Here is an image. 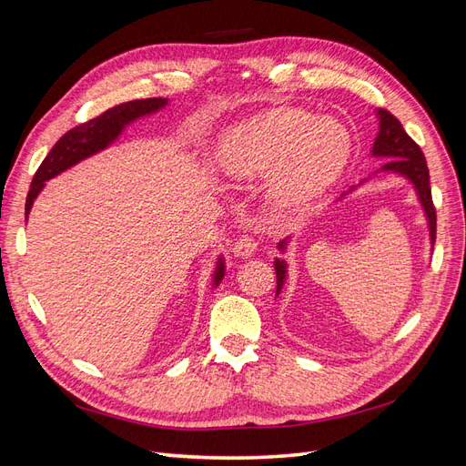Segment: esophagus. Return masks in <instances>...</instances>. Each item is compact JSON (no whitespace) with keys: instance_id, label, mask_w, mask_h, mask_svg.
I'll return each mask as SVG.
<instances>
[{"instance_id":"34e87169","label":"esophagus","mask_w":466,"mask_h":466,"mask_svg":"<svg viewBox=\"0 0 466 466\" xmlns=\"http://www.w3.org/2000/svg\"><path fill=\"white\" fill-rule=\"evenodd\" d=\"M257 252V241L248 235H243L241 238H237V243L233 247V255L237 258H250Z\"/></svg>"}]
</instances>
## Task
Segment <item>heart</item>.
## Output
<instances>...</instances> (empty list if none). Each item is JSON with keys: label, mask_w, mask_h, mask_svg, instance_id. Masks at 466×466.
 <instances>
[{"label": "heart", "mask_w": 466, "mask_h": 466, "mask_svg": "<svg viewBox=\"0 0 466 466\" xmlns=\"http://www.w3.org/2000/svg\"><path fill=\"white\" fill-rule=\"evenodd\" d=\"M350 134L334 118H315L301 108H274L238 122L219 139V171L238 180L270 173L281 208L313 200L342 173Z\"/></svg>", "instance_id": "obj_1"}]
</instances>
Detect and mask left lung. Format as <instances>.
<instances>
[{"label": "left lung", "instance_id": "left-lung-1", "mask_svg": "<svg viewBox=\"0 0 466 466\" xmlns=\"http://www.w3.org/2000/svg\"><path fill=\"white\" fill-rule=\"evenodd\" d=\"M375 116L379 120V134L373 142L371 147V157L375 159H387L383 165H380L377 171L363 178L360 185L351 187L348 192H344L340 198L336 202L344 200L346 196H350L351 192H356L365 182H370V178L379 177V175H397L402 177L404 180H408L412 185L418 202L421 206V211L426 216V223H428V231H430V245L433 250V243H435V208L431 202V187H430V171L426 165V157L421 149L416 146L414 139L408 136L402 128V124L394 118L390 112L387 110H377ZM291 241V235L281 238L278 243V250L281 255H286L288 247ZM274 268H276V278H278V286H276V295L281 293L286 286L288 279V260L286 258H274Z\"/></svg>", "mask_w": 466, "mask_h": 466}]
</instances>
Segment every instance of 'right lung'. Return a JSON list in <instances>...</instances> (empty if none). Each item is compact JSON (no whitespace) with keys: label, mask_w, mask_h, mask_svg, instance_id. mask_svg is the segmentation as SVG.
Instances as JSON below:
<instances>
[{"label":"right lung","mask_w":466,"mask_h":466,"mask_svg":"<svg viewBox=\"0 0 466 466\" xmlns=\"http://www.w3.org/2000/svg\"><path fill=\"white\" fill-rule=\"evenodd\" d=\"M168 105V98H142V101H130L118 105L115 108H108L101 116H96L86 124L76 126L74 130L64 134L50 153L38 167V171L31 182V190L26 194L25 204V216L29 218L31 208L46 182L60 173L72 168L74 165L86 161L93 155L105 151L110 147L116 139L124 134L128 126L139 118H146L155 115V112L163 110ZM225 276V258L223 255L218 257L214 274H211V288H218L219 281Z\"/></svg>","instance_id":"1"}]
</instances>
